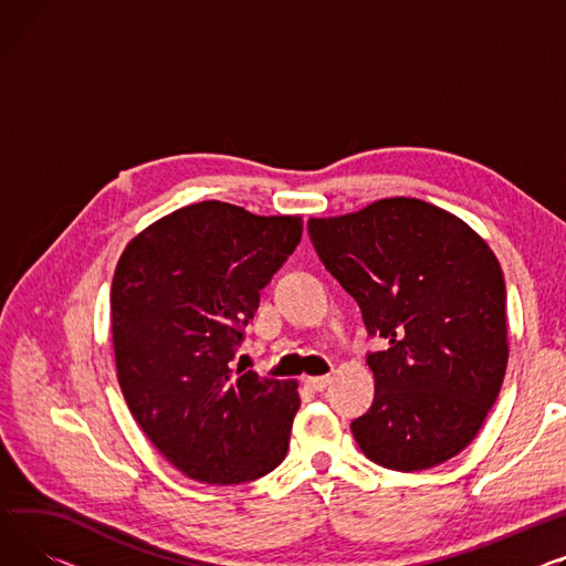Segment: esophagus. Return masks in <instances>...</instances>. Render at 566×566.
Returning a JSON list of instances; mask_svg holds the SVG:
<instances>
[{
	"label": "esophagus",
	"instance_id": "34e87169",
	"mask_svg": "<svg viewBox=\"0 0 566 566\" xmlns=\"http://www.w3.org/2000/svg\"><path fill=\"white\" fill-rule=\"evenodd\" d=\"M329 382H332L329 375H321V378H307V380H305V385H307L312 391H323V389L329 387Z\"/></svg>",
	"mask_w": 566,
	"mask_h": 566
}]
</instances>
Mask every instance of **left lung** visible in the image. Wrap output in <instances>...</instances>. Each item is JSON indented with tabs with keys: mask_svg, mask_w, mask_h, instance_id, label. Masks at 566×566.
Here are the masks:
<instances>
[{
	"mask_svg": "<svg viewBox=\"0 0 566 566\" xmlns=\"http://www.w3.org/2000/svg\"><path fill=\"white\" fill-rule=\"evenodd\" d=\"M323 266L361 310L375 398L350 423L361 453L385 469L443 464L475 439L510 357L505 280L486 241L446 209L385 198L310 218Z\"/></svg>",
	"mask_w": 566,
	"mask_h": 566,
	"instance_id": "obj_1",
	"label": "left lung"
}]
</instances>
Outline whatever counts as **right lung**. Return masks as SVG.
Returning a JSON list of instances; mask_svg holds the SVG:
<instances>
[{"mask_svg": "<svg viewBox=\"0 0 566 566\" xmlns=\"http://www.w3.org/2000/svg\"><path fill=\"white\" fill-rule=\"evenodd\" d=\"M300 237V216L207 200L153 222L120 254L111 284L118 382L140 430L186 478L250 482L286 455L297 382L230 361Z\"/></svg>", "mask_w": 566, "mask_h": 566, "instance_id": "add662e5", "label": "right lung"}]
</instances>
